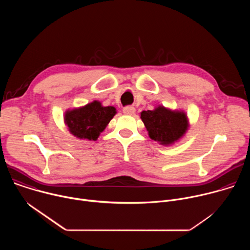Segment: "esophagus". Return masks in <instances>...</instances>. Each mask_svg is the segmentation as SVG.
<instances>
[{
    "instance_id": "esophagus-1",
    "label": "esophagus",
    "mask_w": 250,
    "mask_h": 250,
    "mask_svg": "<svg viewBox=\"0 0 250 250\" xmlns=\"http://www.w3.org/2000/svg\"><path fill=\"white\" fill-rule=\"evenodd\" d=\"M123 112L125 115L131 116V115H133L135 113V109H134V106H132V105H127V106H125Z\"/></svg>"
}]
</instances>
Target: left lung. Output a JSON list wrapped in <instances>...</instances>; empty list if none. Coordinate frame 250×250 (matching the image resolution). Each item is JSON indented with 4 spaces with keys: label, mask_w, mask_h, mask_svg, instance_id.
<instances>
[{
    "label": "left lung",
    "mask_w": 250,
    "mask_h": 250,
    "mask_svg": "<svg viewBox=\"0 0 250 250\" xmlns=\"http://www.w3.org/2000/svg\"><path fill=\"white\" fill-rule=\"evenodd\" d=\"M140 118L151 139L162 146H170L187 131L189 122L183 111H172L158 105L152 111H142Z\"/></svg>",
    "instance_id": "1"
}]
</instances>
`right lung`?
I'll use <instances>...</instances> for the list:
<instances>
[{"instance_id": "right-lung-1", "label": "right lung", "mask_w": 250, "mask_h": 250, "mask_svg": "<svg viewBox=\"0 0 250 250\" xmlns=\"http://www.w3.org/2000/svg\"><path fill=\"white\" fill-rule=\"evenodd\" d=\"M116 114L114 106H103L99 101H94L81 108L66 111L64 122L74 136L96 140Z\"/></svg>"}]
</instances>
